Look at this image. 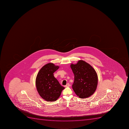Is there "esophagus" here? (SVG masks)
Masks as SVG:
<instances>
[{
  "label": "esophagus",
  "instance_id": "34e87169",
  "mask_svg": "<svg viewBox=\"0 0 129 129\" xmlns=\"http://www.w3.org/2000/svg\"><path fill=\"white\" fill-rule=\"evenodd\" d=\"M70 86V85L69 83H67V84H66V85H65V87H69Z\"/></svg>",
  "mask_w": 129,
  "mask_h": 129
}]
</instances>
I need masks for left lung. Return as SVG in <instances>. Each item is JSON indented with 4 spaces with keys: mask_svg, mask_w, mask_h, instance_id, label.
Masks as SVG:
<instances>
[{
    "mask_svg": "<svg viewBox=\"0 0 129 129\" xmlns=\"http://www.w3.org/2000/svg\"><path fill=\"white\" fill-rule=\"evenodd\" d=\"M74 75L72 88L81 99L90 97L94 93L98 85L97 74L92 66L82 60L70 65Z\"/></svg>",
    "mask_w": 129,
    "mask_h": 129,
    "instance_id": "left-lung-1",
    "label": "left lung"
}]
</instances>
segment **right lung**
I'll list each match as a JSON object with an SVG mask.
<instances>
[{
  "label": "right lung",
  "instance_id": "1",
  "mask_svg": "<svg viewBox=\"0 0 129 129\" xmlns=\"http://www.w3.org/2000/svg\"><path fill=\"white\" fill-rule=\"evenodd\" d=\"M59 67L52 63L46 64L39 71L36 78V84L39 95L49 102L56 101L64 89L54 77L53 73Z\"/></svg>",
  "mask_w": 129,
  "mask_h": 129
}]
</instances>
